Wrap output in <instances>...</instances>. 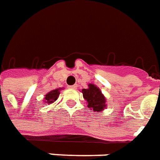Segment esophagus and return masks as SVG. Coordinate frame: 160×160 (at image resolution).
Returning a JSON list of instances; mask_svg holds the SVG:
<instances>
[{
	"label": "esophagus",
	"instance_id": "obj_1",
	"mask_svg": "<svg viewBox=\"0 0 160 160\" xmlns=\"http://www.w3.org/2000/svg\"><path fill=\"white\" fill-rule=\"evenodd\" d=\"M68 88H72V89H76L78 88V86L77 85H72V86H68Z\"/></svg>",
	"mask_w": 160,
	"mask_h": 160
}]
</instances>
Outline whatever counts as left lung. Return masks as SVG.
I'll use <instances>...</instances> for the list:
<instances>
[{
    "instance_id": "8db88e82",
    "label": "left lung",
    "mask_w": 160,
    "mask_h": 160,
    "mask_svg": "<svg viewBox=\"0 0 160 160\" xmlns=\"http://www.w3.org/2000/svg\"><path fill=\"white\" fill-rule=\"evenodd\" d=\"M88 89H82V92L83 98L88 102V108L93 109L94 112H101L106 107V99L102 95L100 89L94 84H89Z\"/></svg>"
}]
</instances>
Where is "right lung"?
Here are the masks:
<instances>
[{
  "label": "right lung",
  "instance_id": "add662e5",
  "mask_svg": "<svg viewBox=\"0 0 160 160\" xmlns=\"http://www.w3.org/2000/svg\"><path fill=\"white\" fill-rule=\"evenodd\" d=\"M59 90H61L60 88L55 89V90L51 91L48 94H46L45 98H44V103H53L54 101L57 100L58 97L59 96Z\"/></svg>",
  "mask_w": 160,
  "mask_h": 160
}]
</instances>
